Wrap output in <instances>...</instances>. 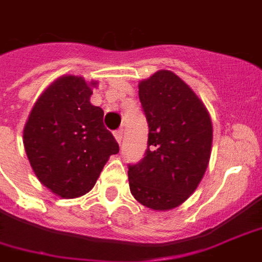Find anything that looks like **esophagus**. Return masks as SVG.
Segmentation results:
<instances>
[{
	"label": "esophagus",
	"instance_id": "34e87169",
	"mask_svg": "<svg viewBox=\"0 0 262 262\" xmlns=\"http://www.w3.org/2000/svg\"><path fill=\"white\" fill-rule=\"evenodd\" d=\"M114 136H115L116 141H118V143L121 144V143H122V137H123V132H122V130H116L115 133H114Z\"/></svg>",
	"mask_w": 262,
	"mask_h": 262
}]
</instances>
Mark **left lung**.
I'll list each match as a JSON object with an SVG mask.
<instances>
[{
  "label": "left lung",
  "instance_id": "8db88e82",
  "mask_svg": "<svg viewBox=\"0 0 262 262\" xmlns=\"http://www.w3.org/2000/svg\"><path fill=\"white\" fill-rule=\"evenodd\" d=\"M148 123L143 160L127 165L130 193L151 210H172L193 194L208 166L211 118L194 92L169 71L139 84Z\"/></svg>",
  "mask_w": 262,
  "mask_h": 262
}]
</instances>
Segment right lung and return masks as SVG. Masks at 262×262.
I'll return each instance as SVG.
<instances>
[{"mask_svg":"<svg viewBox=\"0 0 262 262\" xmlns=\"http://www.w3.org/2000/svg\"><path fill=\"white\" fill-rule=\"evenodd\" d=\"M92 94L83 77H59L36 101L23 130L37 179L63 199L92 190L108 158L119 152L104 111L90 104Z\"/></svg>","mask_w":262,"mask_h":262,"instance_id":"obj_1","label":"right lung"}]
</instances>
